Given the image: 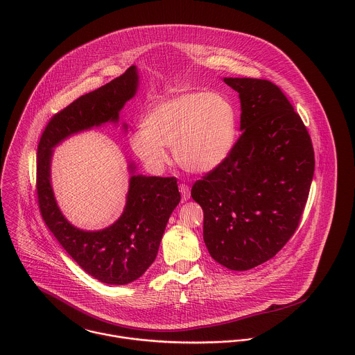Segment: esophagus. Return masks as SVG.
<instances>
[{"mask_svg":"<svg viewBox=\"0 0 355 355\" xmlns=\"http://www.w3.org/2000/svg\"><path fill=\"white\" fill-rule=\"evenodd\" d=\"M179 191H180V194H182V200H183V201H187V200L190 198V196H191L190 187H189L187 184H184V183H182V184L179 186Z\"/></svg>","mask_w":355,"mask_h":355,"instance_id":"34e87169","label":"esophagus"}]
</instances>
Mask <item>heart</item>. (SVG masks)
<instances>
[{
    "label": "heart",
    "mask_w": 355,
    "mask_h": 355,
    "mask_svg": "<svg viewBox=\"0 0 355 355\" xmlns=\"http://www.w3.org/2000/svg\"><path fill=\"white\" fill-rule=\"evenodd\" d=\"M236 132V112L231 101L217 93H183L157 103L146 114L144 128L131 137L134 154L152 172L166 162L165 148L187 171L209 172L231 152Z\"/></svg>",
    "instance_id": "1"
}]
</instances>
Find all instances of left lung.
Listing matches in <instances>:
<instances>
[{"instance_id":"obj_1","label":"left lung","mask_w":355,"mask_h":355,"mask_svg":"<svg viewBox=\"0 0 355 355\" xmlns=\"http://www.w3.org/2000/svg\"><path fill=\"white\" fill-rule=\"evenodd\" d=\"M239 93L242 134L227 158L191 189L203 210L209 254L248 270L295 234L314 173L310 135L291 102L266 79L224 78Z\"/></svg>"}]
</instances>
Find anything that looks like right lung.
I'll return each instance as SVG.
<instances>
[{"label": "right lung", "mask_w": 355, "mask_h": 355, "mask_svg": "<svg viewBox=\"0 0 355 355\" xmlns=\"http://www.w3.org/2000/svg\"><path fill=\"white\" fill-rule=\"evenodd\" d=\"M137 86V69L130 67L121 76L69 103L51 116L37 152V200L45 224L85 272L106 284L131 283L152 265L168 218L180 202L178 179L131 176L121 217L102 231L86 232L71 225L54 201L51 148L73 132L117 121L120 109L134 97Z\"/></svg>", "instance_id": "1"}]
</instances>
